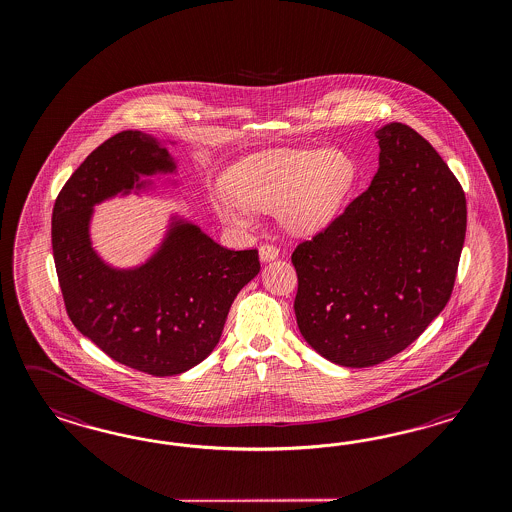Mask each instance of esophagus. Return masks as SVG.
I'll return each instance as SVG.
<instances>
[{
    "label": "esophagus",
    "mask_w": 512,
    "mask_h": 512,
    "mask_svg": "<svg viewBox=\"0 0 512 512\" xmlns=\"http://www.w3.org/2000/svg\"><path fill=\"white\" fill-rule=\"evenodd\" d=\"M278 255L279 248L278 246H274V244H263L261 249H259V257H261L263 263H266V261H274Z\"/></svg>",
    "instance_id": "1"
}]
</instances>
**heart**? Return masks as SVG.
<instances>
[{
    "label": "heart",
    "mask_w": 512,
    "mask_h": 512,
    "mask_svg": "<svg viewBox=\"0 0 512 512\" xmlns=\"http://www.w3.org/2000/svg\"><path fill=\"white\" fill-rule=\"evenodd\" d=\"M357 165L326 148H278L248 157L231 178L234 199H217L223 219L248 225L249 208L278 210L296 233L330 223L357 182Z\"/></svg>",
    "instance_id": "obj_1"
}]
</instances>
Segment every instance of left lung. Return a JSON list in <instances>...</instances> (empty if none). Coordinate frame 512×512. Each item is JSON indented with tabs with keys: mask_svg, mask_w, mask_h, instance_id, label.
<instances>
[{
	"mask_svg": "<svg viewBox=\"0 0 512 512\" xmlns=\"http://www.w3.org/2000/svg\"><path fill=\"white\" fill-rule=\"evenodd\" d=\"M379 171L323 231L296 246V323L334 364L402 353L447 306L464 248V189L409 125L381 127Z\"/></svg>",
	"mask_w": 512,
	"mask_h": 512,
	"instance_id": "8db88e82",
	"label": "left lung"
}]
</instances>
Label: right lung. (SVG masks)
I'll list each match as a JSON object with an SVG mask.
<instances>
[{"label":"right lung","mask_w":512,"mask_h":512,"mask_svg":"<svg viewBox=\"0 0 512 512\" xmlns=\"http://www.w3.org/2000/svg\"><path fill=\"white\" fill-rule=\"evenodd\" d=\"M172 172L171 155L142 131L97 146L65 182L52 210V251L69 319L110 358L155 377L208 357L240 289L261 270L257 249L223 248L174 221L161 249L135 270H114L90 244L92 206Z\"/></svg>","instance_id":"right-lung-1"}]
</instances>
